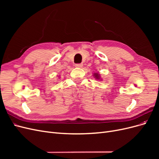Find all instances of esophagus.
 Returning <instances> with one entry per match:
<instances>
[{
    "label": "esophagus",
    "instance_id": "34e87169",
    "mask_svg": "<svg viewBox=\"0 0 159 159\" xmlns=\"http://www.w3.org/2000/svg\"><path fill=\"white\" fill-rule=\"evenodd\" d=\"M75 66L76 68H81L83 66V64H76Z\"/></svg>",
    "mask_w": 159,
    "mask_h": 159
}]
</instances>
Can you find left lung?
Wrapping results in <instances>:
<instances>
[{"mask_svg": "<svg viewBox=\"0 0 159 159\" xmlns=\"http://www.w3.org/2000/svg\"><path fill=\"white\" fill-rule=\"evenodd\" d=\"M94 76H95V78H96V79H98V80H99V79H100V78H99V75L98 74H97V73L94 74Z\"/></svg>", "mask_w": 159, "mask_h": 159, "instance_id": "obj_1", "label": "left lung"}]
</instances>
